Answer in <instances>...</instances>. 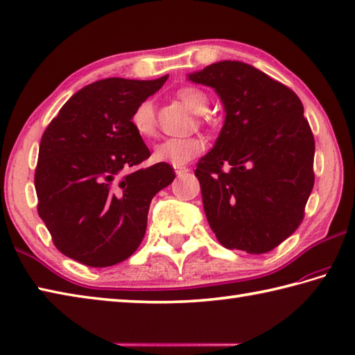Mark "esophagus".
<instances>
[{
  "instance_id": "obj_1",
  "label": "esophagus",
  "mask_w": 355,
  "mask_h": 355,
  "mask_svg": "<svg viewBox=\"0 0 355 355\" xmlns=\"http://www.w3.org/2000/svg\"><path fill=\"white\" fill-rule=\"evenodd\" d=\"M175 171H176V176L180 178V176H184L185 173H189V166H185V165H175Z\"/></svg>"
}]
</instances>
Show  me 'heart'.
<instances>
[{
  "label": "heart",
  "instance_id": "b5f03b06",
  "mask_svg": "<svg viewBox=\"0 0 355 355\" xmlns=\"http://www.w3.org/2000/svg\"><path fill=\"white\" fill-rule=\"evenodd\" d=\"M178 97L195 112V114H204L209 110V97L198 88H180L178 91ZM131 126L140 137L148 139L156 135V119H155V106L151 100H144L139 103L131 114ZM202 151V142L196 137L185 139H165L155 146L153 159L160 164L182 165L190 162Z\"/></svg>",
  "mask_w": 355,
  "mask_h": 355
}]
</instances>
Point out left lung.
I'll return each instance as SVG.
<instances>
[{
    "mask_svg": "<svg viewBox=\"0 0 355 355\" xmlns=\"http://www.w3.org/2000/svg\"><path fill=\"white\" fill-rule=\"evenodd\" d=\"M189 80L215 89L225 112L195 171L211 230L227 249L255 255L275 249L302 223L313 187L315 142L302 100L235 60L191 72Z\"/></svg>",
    "mask_w": 355,
    "mask_h": 355,
    "instance_id": "8db88e82",
    "label": "left lung"
}]
</instances>
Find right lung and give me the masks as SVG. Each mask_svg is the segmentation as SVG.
Listing matches in <instances>:
<instances>
[{
	"label": "right lung",
	"mask_w": 355,
	"mask_h": 355,
	"mask_svg": "<svg viewBox=\"0 0 355 355\" xmlns=\"http://www.w3.org/2000/svg\"><path fill=\"white\" fill-rule=\"evenodd\" d=\"M166 78L98 80L77 91L46 128L35 170L38 215L68 258L110 267L142 243L151 199L176 175L160 162L136 168L151 153L131 114Z\"/></svg>",
	"instance_id": "right-lung-1"
}]
</instances>
